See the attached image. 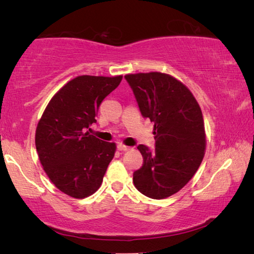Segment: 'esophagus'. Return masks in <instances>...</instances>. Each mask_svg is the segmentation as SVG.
Returning a JSON list of instances; mask_svg holds the SVG:
<instances>
[{
	"label": "esophagus",
	"mask_w": 254,
	"mask_h": 254,
	"mask_svg": "<svg viewBox=\"0 0 254 254\" xmlns=\"http://www.w3.org/2000/svg\"><path fill=\"white\" fill-rule=\"evenodd\" d=\"M118 149L120 150V151H127V150H130V147H127V145H124L123 143H119Z\"/></svg>",
	"instance_id": "obj_1"
}]
</instances>
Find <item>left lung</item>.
I'll return each mask as SVG.
<instances>
[{
    "mask_svg": "<svg viewBox=\"0 0 254 254\" xmlns=\"http://www.w3.org/2000/svg\"><path fill=\"white\" fill-rule=\"evenodd\" d=\"M143 118L154 123L156 149L140 144L143 165L133 174L141 194L163 199L179 191L203 161L206 134L201 110L191 92L175 77L159 71L124 76Z\"/></svg>",
    "mask_w": 254,
    "mask_h": 254,
    "instance_id": "left-lung-1",
    "label": "left lung"
}]
</instances>
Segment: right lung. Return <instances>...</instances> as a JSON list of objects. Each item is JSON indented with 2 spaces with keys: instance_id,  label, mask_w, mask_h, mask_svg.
Here are the masks:
<instances>
[{
  "instance_id": "add662e5",
  "label": "right lung",
  "mask_w": 254,
  "mask_h": 254,
  "mask_svg": "<svg viewBox=\"0 0 254 254\" xmlns=\"http://www.w3.org/2000/svg\"><path fill=\"white\" fill-rule=\"evenodd\" d=\"M122 75H83L55 94L36 130V148L47 176L60 191L85 198L101 187L117 144L89 134L103 100Z\"/></svg>"
}]
</instances>
